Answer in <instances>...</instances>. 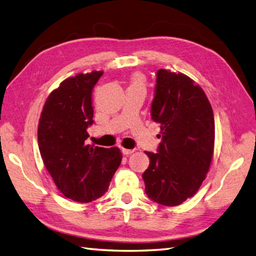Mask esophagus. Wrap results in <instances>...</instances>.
I'll return each mask as SVG.
<instances>
[{
	"mask_svg": "<svg viewBox=\"0 0 256 256\" xmlns=\"http://www.w3.org/2000/svg\"><path fill=\"white\" fill-rule=\"evenodd\" d=\"M122 154H126V156H129V154H132L134 152L132 149H126V148H122Z\"/></svg>",
	"mask_w": 256,
	"mask_h": 256,
	"instance_id": "34e87169",
	"label": "esophagus"
}]
</instances>
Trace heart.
Masks as SVG:
<instances>
[{"label": "heart", "mask_w": 256, "mask_h": 256, "mask_svg": "<svg viewBox=\"0 0 256 256\" xmlns=\"http://www.w3.org/2000/svg\"><path fill=\"white\" fill-rule=\"evenodd\" d=\"M132 87H144V80L142 75L140 74H134L130 77V80H129V88H132Z\"/></svg>", "instance_id": "1"}]
</instances>
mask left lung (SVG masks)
Wrapping results in <instances>:
<instances>
[{
	"mask_svg": "<svg viewBox=\"0 0 256 256\" xmlns=\"http://www.w3.org/2000/svg\"><path fill=\"white\" fill-rule=\"evenodd\" d=\"M151 118L160 124L158 152H147L146 194L166 206L194 196L206 179L214 151V117L202 88L182 72L159 70Z\"/></svg>",
	"mask_w": 256,
	"mask_h": 256,
	"instance_id": "8db88e82",
	"label": "left lung"
}]
</instances>
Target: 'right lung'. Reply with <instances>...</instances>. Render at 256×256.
<instances>
[{"instance_id": "1", "label": "right lung", "mask_w": 256, "mask_h": 256, "mask_svg": "<svg viewBox=\"0 0 256 256\" xmlns=\"http://www.w3.org/2000/svg\"><path fill=\"white\" fill-rule=\"evenodd\" d=\"M102 72H80L62 80L46 99L38 128L45 168L62 194L80 203L106 194L122 159L117 147L86 144L94 122L92 92Z\"/></svg>"}]
</instances>
